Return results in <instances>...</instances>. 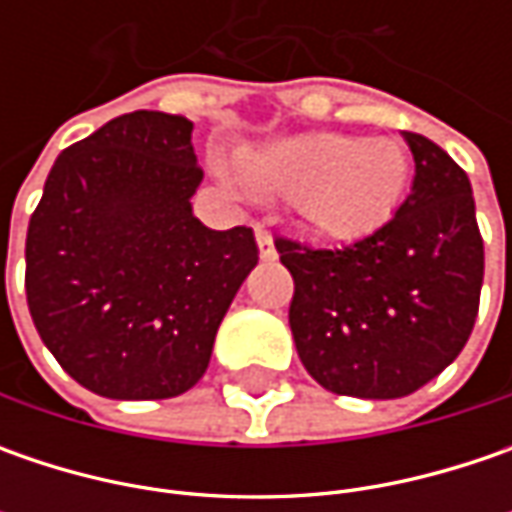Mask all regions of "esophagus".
Instances as JSON below:
<instances>
[{
    "label": "esophagus",
    "instance_id": "34e87169",
    "mask_svg": "<svg viewBox=\"0 0 512 512\" xmlns=\"http://www.w3.org/2000/svg\"><path fill=\"white\" fill-rule=\"evenodd\" d=\"M256 242H259V256L262 259H276V245L265 225H256Z\"/></svg>",
    "mask_w": 512,
    "mask_h": 512
}]
</instances>
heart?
Returning a JSON list of instances; mask_svg holds the SVG:
<instances>
[{"instance_id":"b5f03b06","label":"heart","mask_w":512,"mask_h":512,"mask_svg":"<svg viewBox=\"0 0 512 512\" xmlns=\"http://www.w3.org/2000/svg\"><path fill=\"white\" fill-rule=\"evenodd\" d=\"M233 170L250 193L293 202L310 233L353 242L396 213L410 159L393 139L316 130L239 150Z\"/></svg>"}]
</instances>
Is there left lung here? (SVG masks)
<instances>
[{
  "mask_svg": "<svg viewBox=\"0 0 512 512\" xmlns=\"http://www.w3.org/2000/svg\"><path fill=\"white\" fill-rule=\"evenodd\" d=\"M416 176L393 219L347 247L279 236L293 276L290 330L305 370L336 396L402 399L453 362L476 325L484 242L470 179L404 130Z\"/></svg>",
  "mask_w": 512,
  "mask_h": 512,
  "instance_id": "obj_1",
  "label": "left lung"
}]
</instances>
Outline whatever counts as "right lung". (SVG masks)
Returning <instances> with one entry per match:
<instances>
[{
  "label": "right lung",
  "instance_id": "obj_1",
  "mask_svg": "<svg viewBox=\"0 0 512 512\" xmlns=\"http://www.w3.org/2000/svg\"><path fill=\"white\" fill-rule=\"evenodd\" d=\"M193 122L110 119L59 153L25 239V293L70 379L108 399H173L205 376L216 330L259 262L250 227L190 207Z\"/></svg>",
  "mask_w": 512,
  "mask_h": 512
}]
</instances>
